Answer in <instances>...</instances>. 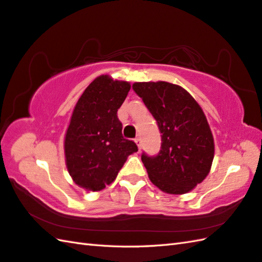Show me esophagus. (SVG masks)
Returning a JSON list of instances; mask_svg holds the SVG:
<instances>
[{
	"instance_id": "esophagus-1",
	"label": "esophagus",
	"mask_w": 262,
	"mask_h": 262,
	"mask_svg": "<svg viewBox=\"0 0 262 262\" xmlns=\"http://www.w3.org/2000/svg\"><path fill=\"white\" fill-rule=\"evenodd\" d=\"M135 141H136V143H137L138 148H139V149H141V148H142V139H141V137H138V138H136V139H135Z\"/></svg>"
}]
</instances>
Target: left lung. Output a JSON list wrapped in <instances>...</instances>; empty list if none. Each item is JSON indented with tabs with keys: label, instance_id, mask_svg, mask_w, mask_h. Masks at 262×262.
Returning <instances> with one entry per match:
<instances>
[{
	"label": "left lung",
	"instance_id": "obj_1",
	"mask_svg": "<svg viewBox=\"0 0 262 262\" xmlns=\"http://www.w3.org/2000/svg\"><path fill=\"white\" fill-rule=\"evenodd\" d=\"M132 88L162 135L158 154L141 155L149 179L166 193H186L205 180L213 159V138L204 112L185 89L173 83L136 82Z\"/></svg>",
	"mask_w": 262,
	"mask_h": 262
}]
</instances>
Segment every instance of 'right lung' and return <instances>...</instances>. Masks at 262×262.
Wrapping results in <instances>:
<instances>
[{
	"mask_svg": "<svg viewBox=\"0 0 262 262\" xmlns=\"http://www.w3.org/2000/svg\"><path fill=\"white\" fill-rule=\"evenodd\" d=\"M130 88L129 82L100 76L74 107L64 149L69 173L83 189H104L115 180L127 156L138 151L136 142L122 135L117 117Z\"/></svg>",
	"mask_w": 262,
	"mask_h": 262,
	"instance_id": "right-lung-1",
	"label": "right lung"
}]
</instances>
